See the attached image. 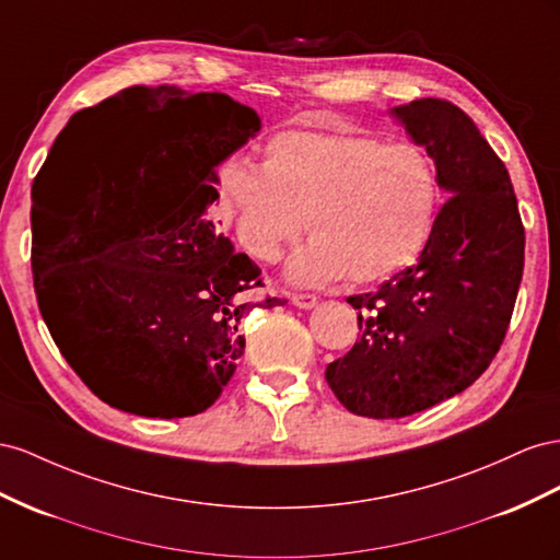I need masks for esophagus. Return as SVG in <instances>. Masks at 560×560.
<instances>
[{
  "mask_svg": "<svg viewBox=\"0 0 560 560\" xmlns=\"http://www.w3.org/2000/svg\"><path fill=\"white\" fill-rule=\"evenodd\" d=\"M291 300H293V305L300 310H312L316 305V295H312V293H293Z\"/></svg>",
  "mask_w": 560,
  "mask_h": 560,
  "instance_id": "obj_1",
  "label": "esophagus"
}]
</instances>
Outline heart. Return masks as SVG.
<instances>
[{
	"label": "heart",
	"mask_w": 560,
	"mask_h": 560,
	"mask_svg": "<svg viewBox=\"0 0 560 560\" xmlns=\"http://www.w3.org/2000/svg\"><path fill=\"white\" fill-rule=\"evenodd\" d=\"M220 189L238 242L262 262L307 222L312 244L289 269L300 283L396 275L424 250L439 211L436 166L420 145L351 126L271 136L260 168L228 164Z\"/></svg>",
	"instance_id": "heart-1"
}]
</instances>
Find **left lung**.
<instances>
[{
	"instance_id": "1",
	"label": "left lung",
	"mask_w": 560,
	"mask_h": 560,
	"mask_svg": "<svg viewBox=\"0 0 560 560\" xmlns=\"http://www.w3.org/2000/svg\"><path fill=\"white\" fill-rule=\"evenodd\" d=\"M434 159L448 191L412 267L377 291L349 295L359 338L326 369L354 415L394 420L465 392L498 354L514 314L525 230L502 159L467 112L443 98L394 107Z\"/></svg>"
}]
</instances>
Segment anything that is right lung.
Masks as SVG:
<instances>
[{
	"label": "right lung",
	"mask_w": 560,
	"mask_h": 560,
	"mask_svg": "<svg viewBox=\"0 0 560 560\" xmlns=\"http://www.w3.org/2000/svg\"><path fill=\"white\" fill-rule=\"evenodd\" d=\"M260 131L225 93L131 86L74 112L42 175L68 203L58 242L39 238L32 275L60 354L112 408L189 418L236 371L260 267L215 232V166ZM39 178V175H37Z\"/></svg>",
	"instance_id": "right-lung-1"
}]
</instances>
